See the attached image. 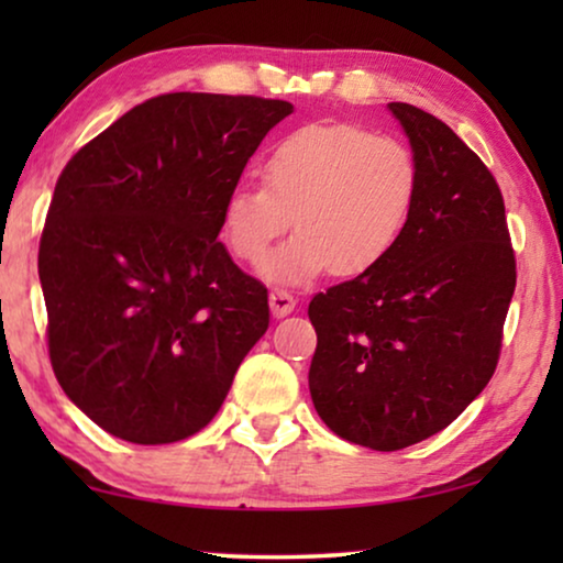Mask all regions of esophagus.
<instances>
[{
  "label": "esophagus",
  "mask_w": 563,
  "mask_h": 563,
  "mask_svg": "<svg viewBox=\"0 0 563 563\" xmlns=\"http://www.w3.org/2000/svg\"><path fill=\"white\" fill-rule=\"evenodd\" d=\"M268 305H272V314H274V318H287L289 312H295L297 299L291 297L289 291L274 289L272 295H268Z\"/></svg>",
  "instance_id": "obj_1"
}]
</instances>
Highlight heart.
<instances>
[{
    "label": "heart",
    "instance_id": "heart-1",
    "mask_svg": "<svg viewBox=\"0 0 563 563\" xmlns=\"http://www.w3.org/2000/svg\"><path fill=\"white\" fill-rule=\"evenodd\" d=\"M418 158L391 135L322 122L284 135L264 158V184L241 181L222 205V238L238 261H266L276 238L299 228L266 264V276L305 284L333 266L338 276L372 272L410 220Z\"/></svg>",
    "mask_w": 563,
    "mask_h": 563
}]
</instances>
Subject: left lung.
<instances>
[{
  "label": "left lung",
  "mask_w": 563,
  "mask_h": 563,
  "mask_svg": "<svg viewBox=\"0 0 563 563\" xmlns=\"http://www.w3.org/2000/svg\"><path fill=\"white\" fill-rule=\"evenodd\" d=\"M420 187L387 258L314 295L310 395L345 441L399 451L451 426L495 374L515 291L505 202L482 158L433 114L389 102Z\"/></svg>",
  "instance_id": "left-lung-1"
}]
</instances>
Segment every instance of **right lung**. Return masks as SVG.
<instances>
[{
	"instance_id": "add662e5",
	"label": "right lung",
	"mask_w": 563,
	"mask_h": 563,
	"mask_svg": "<svg viewBox=\"0 0 563 563\" xmlns=\"http://www.w3.org/2000/svg\"><path fill=\"white\" fill-rule=\"evenodd\" d=\"M282 99L176 91L133 107L68 161L37 253L66 397L137 445L195 435L268 328L266 287L233 264L222 205Z\"/></svg>"
}]
</instances>
